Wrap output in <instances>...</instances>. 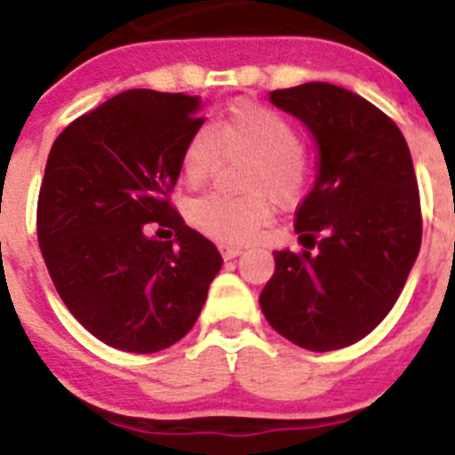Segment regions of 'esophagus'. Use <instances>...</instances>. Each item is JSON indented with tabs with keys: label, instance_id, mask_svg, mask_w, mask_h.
Wrapping results in <instances>:
<instances>
[{
	"label": "esophagus",
	"instance_id": "obj_1",
	"mask_svg": "<svg viewBox=\"0 0 455 455\" xmlns=\"http://www.w3.org/2000/svg\"><path fill=\"white\" fill-rule=\"evenodd\" d=\"M220 253H222L224 260H233V258H237L243 253V249L231 247V244H220Z\"/></svg>",
	"mask_w": 455,
	"mask_h": 455
}]
</instances>
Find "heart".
<instances>
[{"label":"heart","instance_id":"heart-1","mask_svg":"<svg viewBox=\"0 0 455 455\" xmlns=\"http://www.w3.org/2000/svg\"><path fill=\"white\" fill-rule=\"evenodd\" d=\"M222 156H247L244 190L231 197L208 192L190 206V222L220 243H247L272 215L276 204H294L308 179V156L297 129L281 113L256 101L240 100L222 120L195 129L183 145L181 170L190 186H202L218 172Z\"/></svg>","mask_w":455,"mask_h":455}]
</instances>
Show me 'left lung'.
Listing matches in <instances>:
<instances>
[{
	"instance_id": "8db88e82",
	"label": "left lung",
	"mask_w": 455,
	"mask_h": 455,
	"mask_svg": "<svg viewBox=\"0 0 455 455\" xmlns=\"http://www.w3.org/2000/svg\"><path fill=\"white\" fill-rule=\"evenodd\" d=\"M269 101L310 131L317 174L297 208L294 231L306 249L274 251V276L258 301L297 347L342 349L383 322L419 253L411 149L386 113L338 85L274 90Z\"/></svg>"
}]
</instances>
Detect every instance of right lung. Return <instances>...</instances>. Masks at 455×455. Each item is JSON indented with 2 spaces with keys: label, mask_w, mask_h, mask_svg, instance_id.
<instances>
[{
  "label": "right lung",
  "mask_w": 455,
  "mask_h": 455,
  "mask_svg": "<svg viewBox=\"0 0 455 455\" xmlns=\"http://www.w3.org/2000/svg\"><path fill=\"white\" fill-rule=\"evenodd\" d=\"M202 100L126 90L75 120L49 151L38 243L63 304L104 345L167 349L195 326L222 267L218 247L186 227L167 195ZM161 226L175 235H148Z\"/></svg>",
  "instance_id": "add662e5"
}]
</instances>
